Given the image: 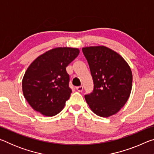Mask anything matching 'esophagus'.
Listing matches in <instances>:
<instances>
[{"label": "esophagus", "mask_w": 154, "mask_h": 154, "mask_svg": "<svg viewBox=\"0 0 154 154\" xmlns=\"http://www.w3.org/2000/svg\"><path fill=\"white\" fill-rule=\"evenodd\" d=\"M76 90L78 91L79 92H82L83 90V87L82 86V85H81V86H78L76 88Z\"/></svg>", "instance_id": "1"}]
</instances>
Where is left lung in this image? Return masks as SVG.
Returning <instances> with one entry per match:
<instances>
[{
	"instance_id": "obj_1",
	"label": "left lung",
	"mask_w": 154,
	"mask_h": 154,
	"mask_svg": "<svg viewBox=\"0 0 154 154\" xmlns=\"http://www.w3.org/2000/svg\"><path fill=\"white\" fill-rule=\"evenodd\" d=\"M83 53L89 64L94 90L85 96L96 115L108 118L116 114L128 99L132 74L128 64L118 52L104 45L85 47Z\"/></svg>"
}]
</instances>
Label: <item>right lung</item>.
Here are the masks:
<instances>
[{"mask_svg": "<svg viewBox=\"0 0 154 154\" xmlns=\"http://www.w3.org/2000/svg\"><path fill=\"white\" fill-rule=\"evenodd\" d=\"M79 54L78 48H56L30 64L22 79V91L34 110L52 117L63 109L72 92L66 68Z\"/></svg>", "mask_w": 154, "mask_h": 154, "instance_id": "1", "label": "right lung"}]
</instances>
